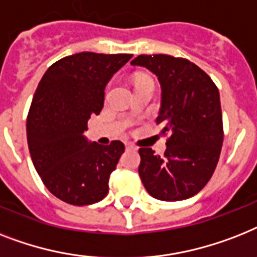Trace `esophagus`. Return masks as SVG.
I'll return each instance as SVG.
<instances>
[{"mask_svg":"<svg viewBox=\"0 0 257 257\" xmlns=\"http://www.w3.org/2000/svg\"><path fill=\"white\" fill-rule=\"evenodd\" d=\"M126 149H129V150H137V147H135V145H133V144H126Z\"/></svg>","mask_w":257,"mask_h":257,"instance_id":"esophagus-1","label":"esophagus"}]
</instances>
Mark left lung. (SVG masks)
<instances>
[{"label":"left lung","mask_w":257,"mask_h":257,"mask_svg":"<svg viewBox=\"0 0 257 257\" xmlns=\"http://www.w3.org/2000/svg\"><path fill=\"white\" fill-rule=\"evenodd\" d=\"M152 71L161 84V108L156 120L168 136L164 156L140 148V178L148 193L166 202L194 197L210 181L223 145L219 91L197 64L156 54L131 62Z\"/></svg>","instance_id":"8db88e82"}]
</instances>
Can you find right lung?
Masks as SVG:
<instances>
[{
  "mask_svg": "<svg viewBox=\"0 0 257 257\" xmlns=\"http://www.w3.org/2000/svg\"><path fill=\"white\" fill-rule=\"evenodd\" d=\"M132 54L79 53L55 62L39 81L27 114L31 160L45 186L74 206L101 201L124 153L121 141L89 143L83 135L104 105V89Z\"/></svg>",
  "mask_w": 257,
  "mask_h": 257,
  "instance_id": "add662e5",
  "label": "right lung"
}]
</instances>
